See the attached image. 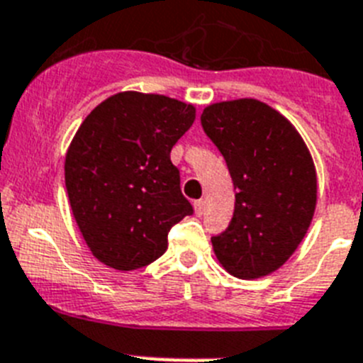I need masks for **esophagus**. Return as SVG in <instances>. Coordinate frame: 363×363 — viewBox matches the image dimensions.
<instances>
[{"label": "esophagus", "mask_w": 363, "mask_h": 363, "mask_svg": "<svg viewBox=\"0 0 363 363\" xmlns=\"http://www.w3.org/2000/svg\"><path fill=\"white\" fill-rule=\"evenodd\" d=\"M194 206V213H196L198 216L203 215V209H206V206H203V200H196V202L193 203Z\"/></svg>", "instance_id": "1"}]
</instances>
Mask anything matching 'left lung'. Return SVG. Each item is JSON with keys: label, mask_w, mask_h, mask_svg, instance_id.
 <instances>
[{"label": "left lung", "mask_w": 363, "mask_h": 363, "mask_svg": "<svg viewBox=\"0 0 363 363\" xmlns=\"http://www.w3.org/2000/svg\"><path fill=\"white\" fill-rule=\"evenodd\" d=\"M202 126L237 189L231 224L211 238L216 259L238 279L266 277L311 228L318 202L311 150L283 113L257 99L209 104Z\"/></svg>", "instance_id": "left-lung-1"}]
</instances>
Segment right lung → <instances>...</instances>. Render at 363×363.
Instances as JSON below:
<instances>
[{
  "instance_id": "1",
  "label": "right lung",
  "mask_w": 363,
  "mask_h": 363,
  "mask_svg": "<svg viewBox=\"0 0 363 363\" xmlns=\"http://www.w3.org/2000/svg\"><path fill=\"white\" fill-rule=\"evenodd\" d=\"M194 119L193 104L121 91L82 121L64 174L77 225L102 264L121 272L150 264L165 253L170 228L193 213L170 150Z\"/></svg>"
}]
</instances>
